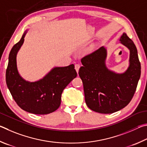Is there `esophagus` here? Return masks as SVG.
Returning <instances> with one entry per match:
<instances>
[{
    "label": "esophagus",
    "mask_w": 147,
    "mask_h": 147,
    "mask_svg": "<svg viewBox=\"0 0 147 147\" xmlns=\"http://www.w3.org/2000/svg\"><path fill=\"white\" fill-rule=\"evenodd\" d=\"M79 68H80V64H75V69H76V70L77 72H78V73L79 72Z\"/></svg>",
    "instance_id": "esophagus-1"
}]
</instances>
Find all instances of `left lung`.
<instances>
[{
	"instance_id": "1",
	"label": "left lung",
	"mask_w": 147,
	"mask_h": 147,
	"mask_svg": "<svg viewBox=\"0 0 147 147\" xmlns=\"http://www.w3.org/2000/svg\"><path fill=\"white\" fill-rule=\"evenodd\" d=\"M120 43L130 51L129 66L123 73L110 70L106 65L107 49L102 46L81 59L79 75L83 83L86 104L101 114H112L130 102L141 76V64L134 43L123 33Z\"/></svg>"
}]
</instances>
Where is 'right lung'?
<instances>
[{"mask_svg": "<svg viewBox=\"0 0 147 147\" xmlns=\"http://www.w3.org/2000/svg\"><path fill=\"white\" fill-rule=\"evenodd\" d=\"M27 32L28 30L10 51L6 73V84L13 98L22 110L34 114H48L60 106L63 91L78 74L72 64L68 66L53 67L37 81L23 79L18 71L17 55Z\"/></svg>", "mask_w": 147, "mask_h": 147, "instance_id": "right-lung-1", "label": "right lung"}]
</instances>
